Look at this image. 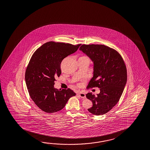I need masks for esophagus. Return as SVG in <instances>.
<instances>
[{"mask_svg":"<svg viewBox=\"0 0 150 150\" xmlns=\"http://www.w3.org/2000/svg\"><path fill=\"white\" fill-rule=\"evenodd\" d=\"M77 95L79 96L80 97H81V98H83V99L86 98V94L84 93L79 92V93H77Z\"/></svg>","mask_w":150,"mask_h":150,"instance_id":"esophagus-1","label":"esophagus"}]
</instances>
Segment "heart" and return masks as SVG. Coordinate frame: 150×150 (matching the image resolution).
<instances>
[{
  "instance_id": "b5f03b06",
  "label": "heart",
  "mask_w": 150,
  "mask_h": 150,
  "mask_svg": "<svg viewBox=\"0 0 150 150\" xmlns=\"http://www.w3.org/2000/svg\"><path fill=\"white\" fill-rule=\"evenodd\" d=\"M78 61H86L89 62V59H88V58L87 57V56H82L81 57H79Z\"/></svg>"
}]
</instances>
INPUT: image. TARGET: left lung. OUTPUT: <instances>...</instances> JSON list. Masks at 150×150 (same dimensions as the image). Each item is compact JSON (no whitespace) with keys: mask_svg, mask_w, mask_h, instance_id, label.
I'll list each match as a JSON object with an SVG mask.
<instances>
[{"mask_svg":"<svg viewBox=\"0 0 150 150\" xmlns=\"http://www.w3.org/2000/svg\"><path fill=\"white\" fill-rule=\"evenodd\" d=\"M93 62V76L88 88L98 87L100 93H88L86 97L92 101L88 109L96 115L105 114L116 105L127 80L124 61L117 51L104 45H82L79 49Z\"/></svg>","mask_w":150,"mask_h":150,"instance_id":"8db88e82","label":"left lung"}]
</instances>
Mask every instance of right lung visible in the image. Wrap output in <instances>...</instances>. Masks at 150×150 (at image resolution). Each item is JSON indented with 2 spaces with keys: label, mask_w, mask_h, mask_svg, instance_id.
Instances as JSON below:
<instances>
[{
  "label": "right lung",
  "mask_w": 150,
  "mask_h": 150,
  "mask_svg": "<svg viewBox=\"0 0 150 150\" xmlns=\"http://www.w3.org/2000/svg\"><path fill=\"white\" fill-rule=\"evenodd\" d=\"M80 45L50 41L37 49L31 57L25 74L26 85L32 99L45 112L60 111L69 98L76 95L70 88L58 90L54 85L55 77L62 73V61Z\"/></svg>",
  "instance_id": "1"
}]
</instances>
